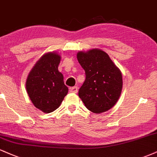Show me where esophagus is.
Listing matches in <instances>:
<instances>
[{
	"mask_svg": "<svg viewBox=\"0 0 157 157\" xmlns=\"http://www.w3.org/2000/svg\"><path fill=\"white\" fill-rule=\"evenodd\" d=\"M70 91L71 93H77V90H78V88L77 86H74V87H71L70 88Z\"/></svg>",
	"mask_w": 157,
	"mask_h": 157,
	"instance_id": "34e87169",
	"label": "esophagus"
}]
</instances>
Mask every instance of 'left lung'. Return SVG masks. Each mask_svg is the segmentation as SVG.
<instances>
[{
	"label": "left lung",
	"instance_id": "left-lung-1",
	"mask_svg": "<svg viewBox=\"0 0 157 157\" xmlns=\"http://www.w3.org/2000/svg\"><path fill=\"white\" fill-rule=\"evenodd\" d=\"M77 60L86 73L79 97L89 111L100 113L109 111L121 94L122 77L109 56L100 49L77 53Z\"/></svg>",
	"mask_w": 157,
	"mask_h": 157
}]
</instances>
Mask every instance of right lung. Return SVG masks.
Here are the masks:
<instances>
[{"mask_svg": "<svg viewBox=\"0 0 157 157\" xmlns=\"http://www.w3.org/2000/svg\"><path fill=\"white\" fill-rule=\"evenodd\" d=\"M60 56L45 54L36 63L27 77L26 87L30 100L37 109L50 113L58 109L68 93L63 76L58 71Z\"/></svg>", "mask_w": 157, "mask_h": 157, "instance_id": "right-lung-1", "label": "right lung"}]
</instances>
